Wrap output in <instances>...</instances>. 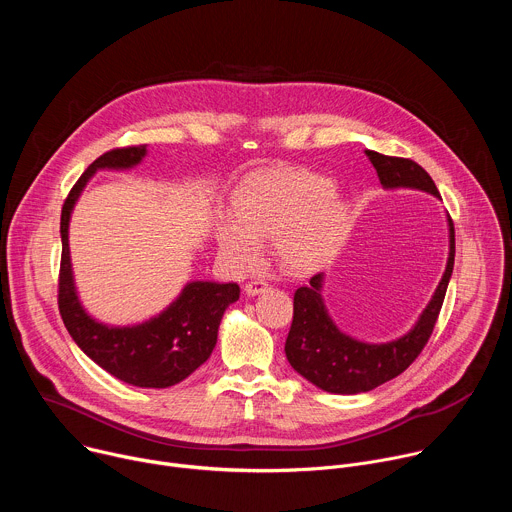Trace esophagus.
<instances>
[{"mask_svg": "<svg viewBox=\"0 0 512 512\" xmlns=\"http://www.w3.org/2000/svg\"><path fill=\"white\" fill-rule=\"evenodd\" d=\"M243 289H245V294H247L249 298H255V296L265 294V291L269 289V283L263 281V279H255V281H247Z\"/></svg>", "mask_w": 512, "mask_h": 512, "instance_id": "obj_1", "label": "esophagus"}]
</instances>
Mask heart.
I'll use <instances>...</instances> for the list:
<instances>
[{
	"label": "heart",
	"instance_id": "heart-1",
	"mask_svg": "<svg viewBox=\"0 0 512 512\" xmlns=\"http://www.w3.org/2000/svg\"><path fill=\"white\" fill-rule=\"evenodd\" d=\"M348 206L334 182L304 168H269L249 174L233 192V212L214 223L218 251L235 269H249L273 239L283 269L310 273L340 249Z\"/></svg>",
	"mask_w": 512,
	"mask_h": 512
}]
</instances>
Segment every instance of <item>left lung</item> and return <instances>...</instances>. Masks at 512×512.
Here are the masks:
<instances>
[{
  "label": "left lung",
  "mask_w": 512,
  "mask_h": 512,
  "mask_svg": "<svg viewBox=\"0 0 512 512\" xmlns=\"http://www.w3.org/2000/svg\"><path fill=\"white\" fill-rule=\"evenodd\" d=\"M367 156L385 190L411 188L440 198L431 176L413 160L391 158L371 150H367ZM448 237V263L440 283L413 328L395 340L364 342L342 332L324 304V273L314 275L310 285L300 287L294 296V322L285 340V356L294 371L318 389L334 395L367 393L401 375L427 344L446 298L456 257L454 223L450 216Z\"/></svg>",
  "instance_id": "1"
}]
</instances>
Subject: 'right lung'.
I'll list each match as a JSON object with an SVG mask.
<instances>
[{"mask_svg":"<svg viewBox=\"0 0 512 512\" xmlns=\"http://www.w3.org/2000/svg\"><path fill=\"white\" fill-rule=\"evenodd\" d=\"M145 156L148 145L103 154L85 170L64 200L58 308L72 340L101 369L133 387L166 389L184 381L208 360L225 310L239 300V285L188 281L180 296L158 316L131 326H111L95 320L81 304L68 249L70 216L89 180L99 170H131Z\"/></svg>","mask_w":512,"mask_h":512,"instance_id":"add662e5","label":"right lung"}]
</instances>
